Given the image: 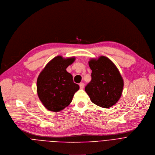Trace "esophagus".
<instances>
[{
	"label": "esophagus",
	"mask_w": 155,
	"mask_h": 155,
	"mask_svg": "<svg viewBox=\"0 0 155 155\" xmlns=\"http://www.w3.org/2000/svg\"><path fill=\"white\" fill-rule=\"evenodd\" d=\"M79 87H80V88L81 89H83L84 87V84L83 82H81L79 84Z\"/></svg>",
	"instance_id": "1"
}]
</instances>
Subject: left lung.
<instances>
[{"label":"left lung","instance_id":"obj_1","mask_svg":"<svg viewBox=\"0 0 155 155\" xmlns=\"http://www.w3.org/2000/svg\"><path fill=\"white\" fill-rule=\"evenodd\" d=\"M88 65L92 71L91 81L85 90L96 105L109 108L121 96L124 82L115 65L105 56L91 58Z\"/></svg>","mask_w":155,"mask_h":155}]
</instances>
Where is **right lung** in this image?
Instances as JSON below:
<instances>
[{"mask_svg":"<svg viewBox=\"0 0 155 155\" xmlns=\"http://www.w3.org/2000/svg\"><path fill=\"white\" fill-rule=\"evenodd\" d=\"M74 57L64 58L58 55L52 58L40 73L37 91L40 100L49 110L59 112L72 101L79 89L73 82L72 75L66 70L75 60Z\"/></svg>","mask_w":155,"mask_h":155,"instance_id":"add662e5","label":"right lung"}]
</instances>
